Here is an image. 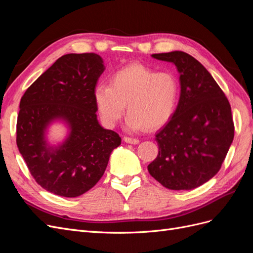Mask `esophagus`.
<instances>
[{
	"mask_svg": "<svg viewBox=\"0 0 253 253\" xmlns=\"http://www.w3.org/2000/svg\"><path fill=\"white\" fill-rule=\"evenodd\" d=\"M124 140H125V142L131 143V144H137V143H139V139L132 138V137H127V136L124 137Z\"/></svg>",
	"mask_w": 253,
	"mask_h": 253,
	"instance_id": "obj_1",
	"label": "esophagus"
}]
</instances>
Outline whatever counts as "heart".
Masks as SVG:
<instances>
[{"label":"heart","mask_w":253,"mask_h":253,"mask_svg":"<svg viewBox=\"0 0 253 253\" xmlns=\"http://www.w3.org/2000/svg\"><path fill=\"white\" fill-rule=\"evenodd\" d=\"M179 82L171 72H155L143 64H132L115 72L110 85L99 84L94 99L103 124L114 126L128 116L129 129H155L173 117L179 99Z\"/></svg>","instance_id":"heart-1"}]
</instances>
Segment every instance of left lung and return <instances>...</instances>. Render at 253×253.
<instances>
[{
    "instance_id": "left-lung-1",
    "label": "left lung",
    "mask_w": 253,
    "mask_h": 253,
    "mask_svg": "<svg viewBox=\"0 0 253 253\" xmlns=\"http://www.w3.org/2000/svg\"><path fill=\"white\" fill-rule=\"evenodd\" d=\"M180 73V98L170 121L156 134L158 155L149 173L170 190H192L215 175L234 137L231 106L198 61L183 51L154 53Z\"/></svg>"
}]
</instances>
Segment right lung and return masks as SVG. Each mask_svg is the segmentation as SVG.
Returning <instances> with one entry per match:
<instances>
[{
  "instance_id": "add662e5",
  "label": "right lung",
  "mask_w": 253,
  "mask_h": 253,
  "mask_svg": "<svg viewBox=\"0 0 253 253\" xmlns=\"http://www.w3.org/2000/svg\"><path fill=\"white\" fill-rule=\"evenodd\" d=\"M104 71L95 52L67 53L44 72L21 98L17 145L38 185L56 195L77 197L102 177L119 134L97 120L94 89ZM63 118L71 134L59 149L43 140L49 121Z\"/></svg>"
}]
</instances>
